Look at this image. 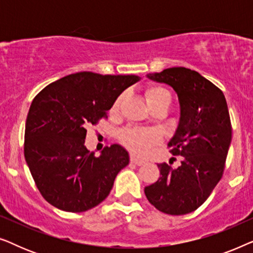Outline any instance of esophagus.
Here are the masks:
<instances>
[{"label":"esophagus","instance_id":"34e87169","mask_svg":"<svg viewBox=\"0 0 253 253\" xmlns=\"http://www.w3.org/2000/svg\"><path fill=\"white\" fill-rule=\"evenodd\" d=\"M131 162H132V164H134V165H137V166H141V165L145 164L144 160H141V159L134 157V155H131Z\"/></svg>","mask_w":253,"mask_h":253}]
</instances>
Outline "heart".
<instances>
[{
  "label": "heart",
  "instance_id": "1",
  "mask_svg": "<svg viewBox=\"0 0 253 253\" xmlns=\"http://www.w3.org/2000/svg\"><path fill=\"white\" fill-rule=\"evenodd\" d=\"M122 99L123 95H121L114 102L112 109H110L113 114L119 110ZM145 100L150 108L161 105L169 106L171 101V95L168 89L162 86H150L145 92ZM120 139L131 151L136 152V153H145L157 141V134L151 131L127 129L120 134Z\"/></svg>",
  "mask_w": 253,
  "mask_h": 253
}]
</instances>
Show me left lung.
I'll list each match as a JSON object with an SVG mask.
<instances>
[{"instance_id":"left-lung-1","label":"left lung","mask_w":253,"mask_h":253,"mask_svg":"<svg viewBox=\"0 0 253 253\" xmlns=\"http://www.w3.org/2000/svg\"><path fill=\"white\" fill-rule=\"evenodd\" d=\"M147 78L169 85L178 96V126L168 146L182 161L177 168L158 165L160 177L144 191L160 212L183 215L203 205L222 177L231 143L227 101L220 88L191 69L168 68Z\"/></svg>"}]
</instances>
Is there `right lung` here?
Here are the masks:
<instances>
[{"instance_id": "add662e5", "label": "right lung", "mask_w": 253, "mask_h": 253, "mask_svg": "<svg viewBox=\"0 0 253 253\" xmlns=\"http://www.w3.org/2000/svg\"><path fill=\"white\" fill-rule=\"evenodd\" d=\"M139 81L134 75L83 71L51 83L33 99L24 155L37 188L50 205L79 213L108 197L116 175L129 165V153L114 144L95 157L84 144L86 129L107 119L121 93Z\"/></svg>"}]
</instances>
